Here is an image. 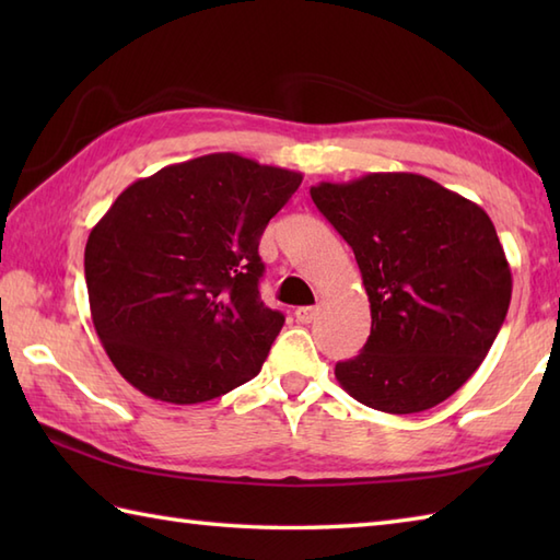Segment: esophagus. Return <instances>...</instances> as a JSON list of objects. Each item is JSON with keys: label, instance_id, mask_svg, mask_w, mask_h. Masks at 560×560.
<instances>
[{"label": "esophagus", "instance_id": "obj_1", "mask_svg": "<svg viewBox=\"0 0 560 560\" xmlns=\"http://www.w3.org/2000/svg\"><path fill=\"white\" fill-rule=\"evenodd\" d=\"M315 317H317V307H313V305H303L295 311V319H299L301 325H311Z\"/></svg>", "mask_w": 560, "mask_h": 560}]
</instances>
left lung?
Instances as JSON below:
<instances>
[{"mask_svg": "<svg viewBox=\"0 0 560 560\" xmlns=\"http://www.w3.org/2000/svg\"><path fill=\"white\" fill-rule=\"evenodd\" d=\"M311 197L353 249L371 337L335 368L365 407L416 413L467 383L501 331L513 273L479 205L416 173L319 183Z\"/></svg>", "mask_w": 560, "mask_h": 560, "instance_id": "1", "label": "left lung"}]
</instances>
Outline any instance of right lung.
Segmentation results:
<instances>
[{
    "instance_id": "right-lung-1",
    "label": "right lung",
    "mask_w": 560,
    "mask_h": 560,
    "mask_svg": "<svg viewBox=\"0 0 560 560\" xmlns=\"http://www.w3.org/2000/svg\"><path fill=\"white\" fill-rule=\"evenodd\" d=\"M303 180L237 153L165 165L93 225L83 269L105 353L141 395L199 404L253 380L283 315L259 299V237Z\"/></svg>"
}]
</instances>
